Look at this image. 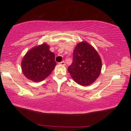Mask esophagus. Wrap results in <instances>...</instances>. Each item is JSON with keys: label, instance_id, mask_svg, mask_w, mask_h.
Here are the masks:
<instances>
[{"label": "esophagus", "instance_id": "esophagus-1", "mask_svg": "<svg viewBox=\"0 0 131 131\" xmlns=\"http://www.w3.org/2000/svg\"><path fill=\"white\" fill-rule=\"evenodd\" d=\"M60 65H63V66H65V61H62V62H61L59 63Z\"/></svg>", "mask_w": 131, "mask_h": 131}]
</instances>
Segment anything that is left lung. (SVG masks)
I'll return each mask as SVG.
<instances>
[{
  "mask_svg": "<svg viewBox=\"0 0 131 131\" xmlns=\"http://www.w3.org/2000/svg\"><path fill=\"white\" fill-rule=\"evenodd\" d=\"M102 62L98 53L86 42L79 43L73 52V61L68 67L71 77L78 84L87 86L93 83L101 72Z\"/></svg>",
  "mask_w": 131,
  "mask_h": 131,
  "instance_id": "1",
  "label": "left lung"
}]
</instances>
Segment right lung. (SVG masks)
<instances>
[{
  "mask_svg": "<svg viewBox=\"0 0 131 131\" xmlns=\"http://www.w3.org/2000/svg\"><path fill=\"white\" fill-rule=\"evenodd\" d=\"M55 56L47 44L35 47L25 56L21 62L22 70L27 79L38 82L49 76L56 62Z\"/></svg>",
  "mask_w": 131,
  "mask_h": 131,
  "instance_id": "obj_1",
  "label": "right lung"
}]
</instances>
